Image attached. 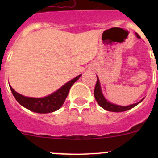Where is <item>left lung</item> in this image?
Segmentation results:
<instances>
[{
    "mask_svg": "<svg viewBox=\"0 0 158 158\" xmlns=\"http://www.w3.org/2000/svg\"><path fill=\"white\" fill-rule=\"evenodd\" d=\"M135 35H136L137 38L140 39V36L137 34V33H135ZM94 96L96 102L98 103V104L100 106V107H103L104 109L107 110V111H113V112H121V111H127V110L133 108L134 107L138 105L139 103H141L142 100H144V98H143L140 101L138 102V103H135V104H131V105H128V106H120V105H117V104H112V103H111V102H109L108 100H106L105 97H104V95H103V93H102L101 87H100V81H99L98 77H97V81H96V86H95Z\"/></svg>",
    "mask_w": 158,
    "mask_h": 158,
    "instance_id": "obj_1",
    "label": "left lung"
}]
</instances>
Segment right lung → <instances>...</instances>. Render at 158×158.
<instances>
[{"label": "right lung", "mask_w": 158, "mask_h": 158, "mask_svg": "<svg viewBox=\"0 0 158 158\" xmlns=\"http://www.w3.org/2000/svg\"><path fill=\"white\" fill-rule=\"evenodd\" d=\"M81 76V74L78 75L77 77L65 83L63 86H62L52 94L42 98L24 96L18 93L10 85L9 86L14 97L20 105L34 112L45 114V113H51L57 111L62 107L68 96L70 88Z\"/></svg>", "instance_id": "1"}]
</instances>
